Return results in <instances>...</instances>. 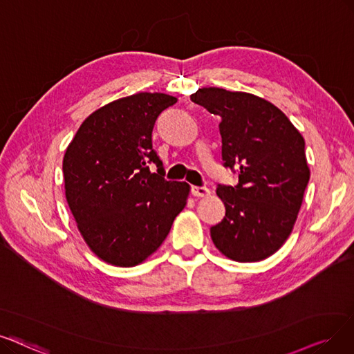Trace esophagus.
I'll return each mask as SVG.
<instances>
[{"instance_id":"esophagus-1","label":"esophagus","mask_w":354,"mask_h":354,"mask_svg":"<svg viewBox=\"0 0 354 354\" xmlns=\"http://www.w3.org/2000/svg\"><path fill=\"white\" fill-rule=\"evenodd\" d=\"M192 194L196 197H206L210 194V190L207 187H202V186H193Z\"/></svg>"}]
</instances>
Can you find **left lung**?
<instances>
[{
	"mask_svg": "<svg viewBox=\"0 0 354 354\" xmlns=\"http://www.w3.org/2000/svg\"><path fill=\"white\" fill-rule=\"evenodd\" d=\"M190 100L221 118L223 165L238 169L236 186L216 189L225 216L212 241L234 261L270 257L289 238L309 181L304 136L259 95L207 87Z\"/></svg>",
	"mask_w": 354,
	"mask_h": 354,
	"instance_id": "1",
	"label": "left lung"
}]
</instances>
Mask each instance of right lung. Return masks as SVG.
Masks as SVG:
<instances>
[{"instance_id": "add662e5", "label": "right lung", "mask_w": 354, "mask_h": 354, "mask_svg": "<svg viewBox=\"0 0 354 354\" xmlns=\"http://www.w3.org/2000/svg\"><path fill=\"white\" fill-rule=\"evenodd\" d=\"M176 103L164 93H138L104 104L81 123L65 151L71 214L88 248L111 266L144 263L187 203L190 186L167 181L152 149L155 120Z\"/></svg>"}]
</instances>
